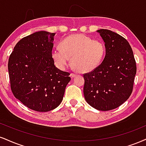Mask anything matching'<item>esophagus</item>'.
<instances>
[{
	"label": "esophagus",
	"instance_id": "obj_1",
	"mask_svg": "<svg viewBox=\"0 0 146 146\" xmlns=\"http://www.w3.org/2000/svg\"><path fill=\"white\" fill-rule=\"evenodd\" d=\"M75 76H76V74H75V73H71V74H70V77H71V78H75Z\"/></svg>",
	"mask_w": 146,
	"mask_h": 146
}]
</instances>
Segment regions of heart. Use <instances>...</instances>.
<instances>
[{"instance_id": "1", "label": "heart", "mask_w": 146, "mask_h": 146, "mask_svg": "<svg viewBox=\"0 0 146 146\" xmlns=\"http://www.w3.org/2000/svg\"><path fill=\"white\" fill-rule=\"evenodd\" d=\"M59 47L52 50L54 64L65 69L71 58V65L80 73H88L100 65L105 55V45L99 39H92L84 35H73L62 40Z\"/></svg>"}]
</instances>
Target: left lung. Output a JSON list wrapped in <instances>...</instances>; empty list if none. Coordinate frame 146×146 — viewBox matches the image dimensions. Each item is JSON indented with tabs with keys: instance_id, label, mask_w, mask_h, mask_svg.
<instances>
[{
	"instance_id": "left-lung-1",
	"label": "left lung",
	"mask_w": 146,
	"mask_h": 146,
	"mask_svg": "<svg viewBox=\"0 0 146 146\" xmlns=\"http://www.w3.org/2000/svg\"><path fill=\"white\" fill-rule=\"evenodd\" d=\"M105 43L106 55L100 65L83 75L86 101L100 111L118 108L133 92L137 66L129 42L107 29L97 31Z\"/></svg>"
}]
</instances>
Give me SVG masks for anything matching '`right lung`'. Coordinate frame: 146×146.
Instances as JSON below:
<instances>
[{
  "mask_svg": "<svg viewBox=\"0 0 146 146\" xmlns=\"http://www.w3.org/2000/svg\"><path fill=\"white\" fill-rule=\"evenodd\" d=\"M55 33L39 31L19 41L10 54L8 71L15 97L36 111H49L62 101L71 80L52 58Z\"/></svg>",
  "mask_w": 146,
  "mask_h": 146,
  "instance_id": "obj_1",
  "label": "right lung"
}]
</instances>
